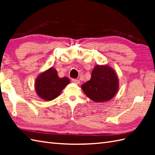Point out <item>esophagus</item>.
Returning <instances> with one entry per match:
<instances>
[{
  "instance_id": "34e87169",
  "label": "esophagus",
  "mask_w": 155,
  "mask_h": 155,
  "mask_svg": "<svg viewBox=\"0 0 155 155\" xmlns=\"http://www.w3.org/2000/svg\"><path fill=\"white\" fill-rule=\"evenodd\" d=\"M72 81L74 82V83L76 84H79L80 83V81L79 80H77V79H72Z\"/></svg>"
}]
</instances>
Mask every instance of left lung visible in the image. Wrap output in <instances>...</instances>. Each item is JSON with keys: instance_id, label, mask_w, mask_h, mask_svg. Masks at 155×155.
<instances>
[{"instance_id": "1", "label": "left lung", "mask_w": 155, "mask_h": 155, "mask_svg": "<svg viewBox=\"0 0 155 155\" xmlns=\"http://www.w3.org/2000/svg\"><path fill=\"white\" fill-rule=\"evenodd\" d=\"M87 97L96 103L112 99L119 89V80L115 71L107 65H97L92 71L90 80L81 85Z\"/></svg>"}]
</instances>
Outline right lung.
Returning <instances> with one entry per match:
<instances>
[{"label":"right lung","instance_id":"obj_1","mask_svg":"<svg viewBox=\"0 0 155 155\" xmlns=\"http://www.w3.org/2000/svg\"><path fill=\"white\" fill-rule=\"evenodd\" d=\"M70 80L66 77L59 78L53 68L40 74L36 80L35 89L37 95L44 100L51 101L59 96Z\"/></svg>","mask_w":155,"mask_h":155}]
</instances>
